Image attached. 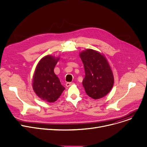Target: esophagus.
<instances>
[{"mask_svg":"<svg viewBox=\"0 0 147 147\" xmlns=\"http://www.w3.org/2000/svg\"><path fill=\"white\" fill-rule=\"evenodd\" d=\"M74 84V83L73 82H67L66 84V86L67 87H70V86H71L72 85H73Z\"/></svg>","mask_w":147,"mask_h":147,"instance_id":"1","label":"esophagus"}]
</instances>
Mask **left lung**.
I'll return each mask as SVG.
<instances>
[{
	"mask_svg": "<svg viewBox=\"0 0 147 147\" xmlns=\"http://www.w3.org/2000/svg\"><path fill=\"white\" fill-rule=\"evenodd\" d=\"M85 76L82 85L88 96L97 100L104 97L113 88L114 76L106 57L98 51L87 49L80 53Z\"/></svg>",
	"mask_w": 147,
	"mask_h": 147,
	"instance_id": "obj_1",
	"label": "left lung"
}]
</instances>
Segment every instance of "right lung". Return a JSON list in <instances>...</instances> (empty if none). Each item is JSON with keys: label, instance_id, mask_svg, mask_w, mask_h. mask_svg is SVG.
Listing matches in <instances>:
<instances>
[{"label": "right lung", "instance_id": "obj_1", "mask_svg": "<svg viewBox=\"0 0 147 147\" xmlns=\"http://www.w3.org/2000/svg\"><path fill=\"white\" fill-rule=\"evenodd\" d=\"M59 57L47 55L38 63L32 80V88L37 96L48 102L56 101L61 96L65 87L54 72Z\"/></svg>", "mask_w": 147, "mask_h": 147}]
</instances>
